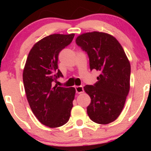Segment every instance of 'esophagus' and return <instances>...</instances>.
<instances>
[{
    "label": "esophagus",
    "mask_w": 151,
    "mask_h": 151,
    "mask_svg": "<svg viewBox=\"0 0 151 151\" xmlns=\"http://www.w3.org/2000/svg\"><path fill=\"white\" fill-rule=\"evenodd\" d=\"M76 92L77 93H81L84 92V88H83L82 86H76Z\"/></svg>",
    "instance_id": "1"
}]
</instances>
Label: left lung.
<instances>
[{
    "label": "left lung",
    "mask_w": 151,
    "mask_h": 151,
    "mask_svg": "<svg viewBox=\"0 0 151 151\" xmlns=\"http://www.w3.org/2000/svg\"><path fill=\"white\" fill-rule=\"evenodd\" d=\"M76 43L87 52L91 70L100 72L94 85L84 87L91 98L88 116L97 124H110L119 116L129 94V59L119 41L106 32L83 33L77 37Z\"/></svg>",
    "instance_id": "left-lung-1"
}]
</instances>
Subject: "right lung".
I'll list each match as a JSON object with an SVG mask.
<instances>
[{
  "mask_svg": "<svg viewBox=\"0 0 151 151\" xmlns=\"http://www.w3.org/2000/svg\"><path fill=\"white\" fill-rule=\"evenodd\" d=\"M74 34H53L34 45L28 54L22 73L27 101L32 113L43 125L63 126L69 121L76 90L53 82L62 77L58 70V55L70 45Z\"/></svg>",
  "mask_w": 151,
  "mask_h": 151,
  "instance_id": "1",
  "label": "right lung"
}]
</instances>
